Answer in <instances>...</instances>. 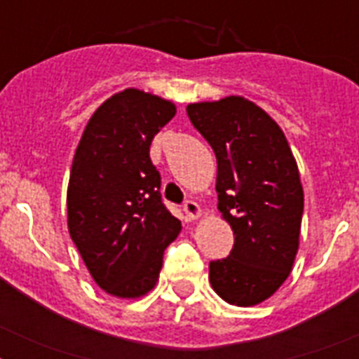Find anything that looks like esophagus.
I'll use <instances>...</instances> for the list:
<instances>
[{"mask_svg": "<svg viewBox=\"0 0 359 359\" xmlns=\"http://www.w3.org/2000/svg\"><path fill=\"white\" fill-rule=\"evenodd\" d=\"M184 212H186V216H188V219H199L203 216L201 207H199L196 201H186Z\"/></svg>", "mask_w": 359, "mask_h": 359, "instance_id": "obj_1", "label": "esophagus"}]
</instances>
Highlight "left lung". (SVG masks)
<instances>
[{
	"label": "left lung",
	"mask_w": 359,
	"mask_h": 359,
	"mask_svg": "<svg viewBox=\"0 0 359 359\" xmlns=\"http://www.w3.org/2000/svg\"><path fill=\"white\" fill-rule=\"evenodd\" d=\"M188 117L218 160V210L235 233L227 259L208 266L219 298L268 300L289 278L300 245L304 188L283 130L255 102L225 97L188 104Z\"/></svg>",
	"instance_id": "obj_1"
}]
</instances>
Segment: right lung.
I'll use <instances>...</instances> for the list:
<instances>
[{"instance_id": "obj_1", "label": "right lung", "mask_w": 359, "mask_h": 359, "mask_svg": "<svg viewBox=\"0 0 359 359\" xmlns=\"http://www.w3.org/2000/svg\"><path fill=\"white\" fill-rule=\"evenodd\" d=\"M171 100L128 87L91 115L76 147L67 212L69 233L95 283L135 300L154 289L163 250L180 222L163 207L149 151L173 119Z\"/></svg>"}]
</instances>
